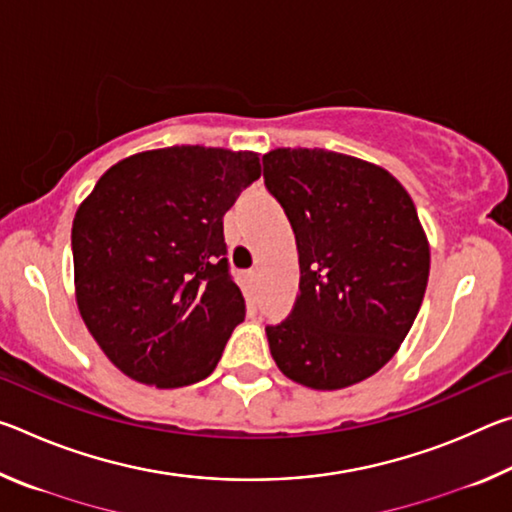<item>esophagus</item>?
<instances>
[{"mask_svg":"<svg viewBox=\"0 0 512 512\" xmlns=\"http://www.w3.org/2000/svg\"><path fill=\"white\" fill-rule=\"evenodd\" d=\"M257 275H259V268H250V271L246 273V277L250 282H255L257 280Z\"/></svg>","mask_w":512,"mask_h":512,"instance_id":"obj_1","label":"esophagus"}]
</instances>
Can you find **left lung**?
<instances>
[{
	"label": "left lung",
	"mask_w": 512,
	"mask_h": 512,
	"mask_svg": "<svg viewBox=\"0 0 512 512\" xmlns=\"http://www.w3.org/2000/svg\"><path fill=\"white\" fill-rule=\"evenodd\" d=\"M264 183L296 235L300 296L266 327L284 375L336 391L384 368L409 334L429 280V244L386 169L325 149H275Z\"/></svg>",
	"instance_id": "1"
}]
</instances>
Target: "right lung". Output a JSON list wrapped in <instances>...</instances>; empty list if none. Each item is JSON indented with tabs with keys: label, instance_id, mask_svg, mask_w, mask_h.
<instances>
[{
	"label": "right lung",
	"instance_id": "right-lung-1",
	"mask_svg": "<svg viewBox=\"0 0 512 512\" xmlns=\"http://www.w3.org/2000/svg\"><path fill=\"white\" fill-rule=\"evenodd\" d=\"M259 176L257 153L169 146L117 162L81 203L76 302L124 375L180 388L216 368L246 316L223 214Z\"/></svg>",
	"mask_w": 512,
	"mask_h": 512
}]
</instances>
